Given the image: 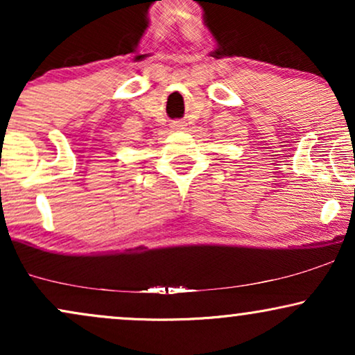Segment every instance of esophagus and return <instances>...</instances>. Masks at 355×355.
Here are the masks:
<instances>
[{
  "mask_svg": "<svg viewBox=\"0 0 355 355\" xmlns=\"http://www.w3.org/2000/svg\"><path fill=\"white\" fill-rule=\"evenodd\" d=\"M183 125L185 124H183L182 121H177V123H173V129H183Z\"/></svg>",
  "mask_w": 355,
  "mask_h": 355,
  "instance_id": "esophagus-1",
  "label": "esophagus"
}]
</instances>
